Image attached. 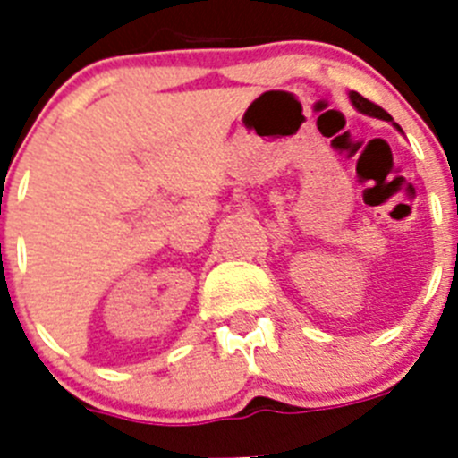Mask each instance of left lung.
<instances>
[{"instance_id":"8db88e82","label":"left lung","mask_w":458,"mask_h":458,"mask_svg":"<svg viewBox=\"0 0 458 458\" xmlns=\"http://www.w3.org/2000/svg\"><path fill=\"white\" fill-rule=\"evenodd\" d=\"M349 98H351V103H353V107L358 109V112H362V114L376 116V119H383V121H392V116L387 114L386 109L378 107V105L371 103V100H367L365 96H360L358 91H351ZM396 128H399V125H396Z\"/></svg>"}]
</instances>
